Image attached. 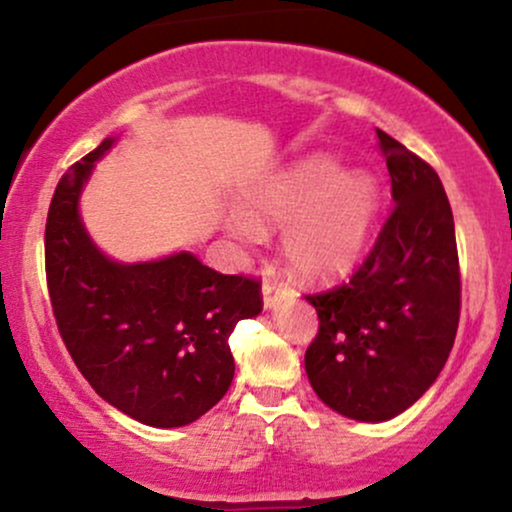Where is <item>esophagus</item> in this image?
Segmentation results:
<instances>
[{
  "label": "esophagus",
  "instance_id": "obj_1",
  "mask_svg": "<svg viewBox=\"0 0 512 512\" xmlns=\"http://www.w3.org/2000/svg\"><path fill=\"white\" fill-rule=\"evenodd\" d=\"M289 293V289H286L284 281L274 279V276H267L262 284V296H264V308H274L276 303L281 301V298Z\"/></svg>",
  "mask_w": 512,
  "mask_h": 512
}]
</instances>
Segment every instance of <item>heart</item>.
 Returning <instances> with one entry per match:
<instances>
[{
	"label": "heart",
	"mask_w": 512,
	"mask_h": 512,
	"mask_svg": "<svg viewBox=\"0 0 512 512\" xmlns=\"http://www.w3.org/2000/svg\"><path fill=\"white\" fill-rule=\"evenodd\" d=\"M378 214V185L366 173H339L327 156H313L245 195L238 236L283 223L281 250L298 274L330 279L361 260Z\"/></svg>",
	"instance_id": "b5f03b06"
}]
</instances>
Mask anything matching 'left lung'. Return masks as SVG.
<instances>
[{
	"instance_id": "left-lung-1",
	"label": "left lung",
	"mask_w": 512,
	"mask_h": 512,
	"mask_svg": "<svg viewBox=\"0 0 512 512\" xmlns=\"http://www.w3.org/2000/svg\"><path fill=\"white\" fill-rule=\"evenodd\" d=\"M392 207L349 281L308 293L315 339L305 373L327 407L356 421L409 409L448 361L460 322L455 221L438 173L378 129Z\"/></svg>"
}]
</instances>
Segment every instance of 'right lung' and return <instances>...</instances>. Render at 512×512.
I'll return each mask as SVG.
<instances>
[{"label": "right lung", "mask_w": 512, "mask_h": 512, "mask_svg": "<svg viewBox=\"0 0 512 512\" xmlns=\"http://www.w3.org/2000/svg\"><path fill=\"white\" fill-rule=\"evenodd\" d=\"M113 146L76 161L57 182L45 223V276L69 356L105 402L146 426H187L231 387L228 337L260 315L262 281L221 274L190 252L117 264L86 236L81 187Z\"/></svg>", "instance_id": "add662e5"}]
</instances>
